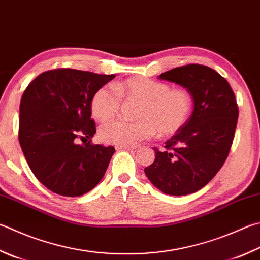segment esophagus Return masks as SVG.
Masks as SVG:
<instances>
[{"label":"esophagus","mask_w":260,"mask_h":260,"mask_svg":"<svg viewBox=\"0 0 260 260\" xmlns=\"http://www.w3.org/2000/svg\"><path fill=\"white\" fill-rule=\"evenodd\" d=\"M116 150H135L138 146L135 145H116Z\"/></svg>","instance_id":"obj_1"}]
</instances>
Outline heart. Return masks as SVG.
<instances>
[{"label": "heart", "instance_id": "heart-1", "mask_svg": "<svg viewBox=\"0 0 260 260\" xmlns=\"http://www.w3.org/2000/svg\"><path fill=\"white\" fill-rule=\"evenodd\" d=\"M121 99L140 101L136 110L139 119L105 122L99 135L106 143L134 145L153 136L157 131L160 136H172L186 125L193 110V96L186 88H172L167 83L133 77L117 83L115 89L99 88L91 101L93 116L100 121L115 117Z\"/></svg>", "mask_w": 260, "mask_h": 260}]
</instances>
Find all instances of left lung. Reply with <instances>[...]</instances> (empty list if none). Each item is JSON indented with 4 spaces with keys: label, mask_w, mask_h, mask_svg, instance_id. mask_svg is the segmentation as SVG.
<instances>
[{
    "label": "left lung",
    "mask_w": 260,
    "mask_h": 260,
    "mask_svg": "<svg viewBox=\"0 0 260 260\" xmlns=\"http://www.w3.org/2000/svg\"><path fill=\"white\" fill-rule=\"evenodd\" d=\"M159 78L190 91L194 109L162 151L154 148V161L144 173L166 194L186 196L207 185L228 159L239 117L237 99L229 82L207 66H182Z\"/></svg>",
    "instance_id": "8db88e82"
}]
</instances>
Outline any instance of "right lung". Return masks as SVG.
Segmentation results:
<instances>
[{"label": "right lung", "instance_id": "1", "mask_svg": "<svg viewBox=\"0 0 260 260\" xmlns=\"http://www.w3.org/2000/svg\"><path fill=\"white\" fill-rule=\"evenodd\" d=\"M114 78L59 68L39 75L22 94L19 143L32 174L56 194L83 196L105 175L115 148L92 143L91 101Z\"/></svg>", "mask_w": 260, "mask_h": 260}]
</instances>
